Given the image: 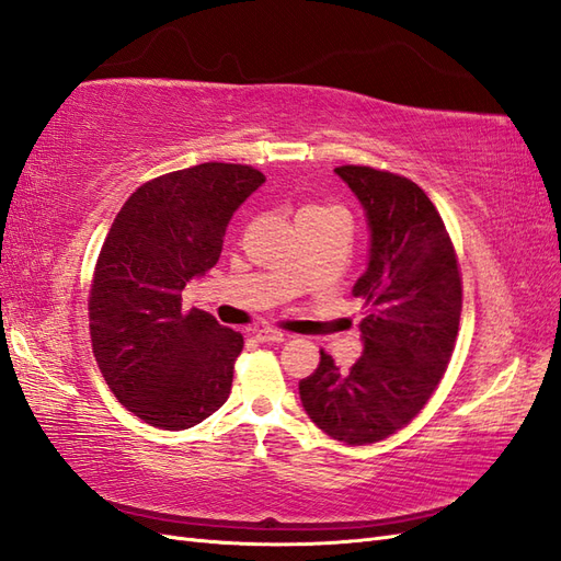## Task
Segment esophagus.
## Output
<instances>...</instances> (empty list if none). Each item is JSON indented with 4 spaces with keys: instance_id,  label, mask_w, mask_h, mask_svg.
I'll return each mask as SVG.
<instances>
[{
    "instance_id": "34e87169",
    "label": "esophagus",
    "mask_w": 561,
    "mask_h": 561,
    "mask_svg": "<svg viewBox=\"0 0 561 561\" xmlns=\"http://www.w3.org/2000/svg\"><path fill=\"white\" fill-rule=\"evenodd\" d=\"M255 339L261 341V343H282L286 339V334L277 332V329L263 327V329H257V332H255Z\"/></svg>"
}]
</instances>
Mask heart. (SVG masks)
<instances>
[{
  "mask_svg": "<svg viewBox=\"0 0 561 561\" xmlns=\"http://www.w3.org/2000/svg\"><path fill=\"white\" fill-rule=\"evenodd\" d=\"M324 215H341L339 208L334 206H322V204H310L306 208H300L298 218H324Z\"/></svg>",
  "mask_w": 561,
  "mask_h": 561,
  "instance_id": "b5f03b06",
  "label": "heart"
}]
</instances>
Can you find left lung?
Returning <instances> with one entry per match:
<instances>
[{
    "label": "left lung",
    "mask_w": 561,
    "mask_h": 561,
    "mask_svg": "<svg viewBox=\"0 0 561 561\" xmlns=\"http://www.w3.org/2000/svg\"><path fill=\"white\" fill-rule=\"evenodd\" d=\"M367 213L369 265L353 294L367 308L365 351L339 369L320 365L298 391L310 420L346 445H369L408 426L448 369L462 312V275L440 213L420 184L389 170L341 165Z\"/></svg>",
    "instance_id": "left-lung-1"
}]
</instances>
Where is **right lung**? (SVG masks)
I'll return each instance as SVG.
<instances>
[{
    "instance_id": "obj_1",
    "label": "right lung",
    "mask_w": 561,
    "mask_h": 561,
    "mask_svg": "<svg viewBox=\"0 0 561 561\" xmlns=\"http://www.w3.org/2000/svg\"><path fill=\"white\" fill-rule=\"evenodd\" d=\"M265 182L241 163H201L144 182L99 251L90 286L96 365L121 403L182 431L225 405L243 336L182 308V289L218 263L234 210Z\"/></svg>"
}]
</instances>
